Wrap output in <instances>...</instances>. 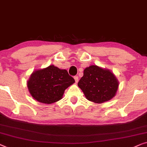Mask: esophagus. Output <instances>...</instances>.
Masks as SVG:
<instances>
[{"label":"esophagus","instance_id":"34e87169","mask_svg":"<svg viewBox=\"0 0 147 147\" xmlns=\"http://www.w3.org/2000/svg\"><path fill=\"white\" fill-rule=\"evenodd\" d=\"M74 80H75V82L76 83H78V76H74Z\"/></svg>","mask_w":147,"mask_h":147}]
</instances>
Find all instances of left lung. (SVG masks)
Instances as JSON below:
<instances>
[{
	"label": "left lung",
	"mask_w": 147,
	"mask_h": 147,
	"mask_svg": "<svg viewBox=\"0 0 147 147\" xmlns=\"http://www.w3.org/2000/svg\"><path fill=\"white\" fill-rule=\"evenodd\" d=\"M78 85L87 99L96 103H102L115 95L119 82L109 69L90 65L84 69V76Z\"/></svg>",
	"instance_id": "8db88e82"
}]
</instances>
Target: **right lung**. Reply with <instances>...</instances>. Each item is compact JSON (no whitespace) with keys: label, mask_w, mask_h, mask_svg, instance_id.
Returning <instances> with one entry per match:
<instances>
[{"label":"right lung","mask_w":147,"mask_h":147,"mask_svg":"<svg viewBox=\"0 0 147 147\" xmlns=\"http://www.w3.org/2000/svg\"><path fill=\"white\" fill-rule=\"evenodd\" d=\"M74 82L67 70L51 65L34 71L27 86L34 99L40 103L51 104L62 98L65 89Z\"/></svg>","instance_id":"add662e5"}]
</instances>
